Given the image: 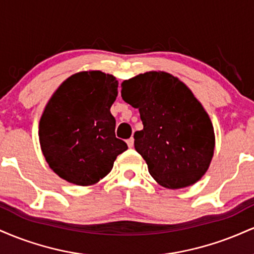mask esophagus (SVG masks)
<instances>
[{
  "mask_svg": "<svg viewBox=\"0 0 254 254\" xmlns=\"http://www.w3.org/2000/svg\"><path fill=\"white\" fill-rule=\"evenodd\" d=\"M127 143L129 145V148H132L133 147V137H131V138L127 139Z\"/></svg>",
  "mask_w": 254,
  "mask_h": 254,
  "instance_id": "esophagus-1",
  "label": "esophagus"
}]
</instances>
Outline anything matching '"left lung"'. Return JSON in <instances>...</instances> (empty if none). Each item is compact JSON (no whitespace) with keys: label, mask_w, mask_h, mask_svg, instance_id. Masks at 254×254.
<instances>
[{"label":"left lung","mask_w":254,"mask_h":254,"mask_svg":"<svg viewBox=\"0 0 254 254\" xmlns=\"http://www.w3.org/2000/svg\"><path fill=\"white\" fill-rule=\"evenodd\" d=\"M122 98L138 109L143 130L135 149L150 176L167 189L190 186L208 171L214 127L192 92L167 72L149 71L122 82Z\"/></svg>","instance_id":"1"}]
</instances>
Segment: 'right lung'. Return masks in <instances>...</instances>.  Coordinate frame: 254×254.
Masks as SVG:
<instances>
[{"label":"right lung","instance_id":"right-lung-1","mask_svg":"<svg viewBox=\"0 0 254 254\" xmlns=\"http://www.w3.org/2000/svg\"><path fill=\"white\" fill-rule=\"evenodd\" d=\"M118 81L101 71L66 78L46 105L39 123L42 151L55 173L75 185H93L110 173L127 149L116 137L110 109Z\"/></svg>","mask_w":254,"mask_h":254}]
</instances>
